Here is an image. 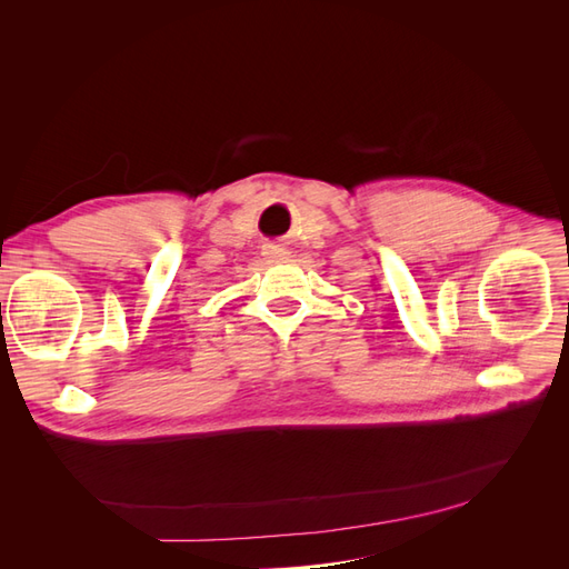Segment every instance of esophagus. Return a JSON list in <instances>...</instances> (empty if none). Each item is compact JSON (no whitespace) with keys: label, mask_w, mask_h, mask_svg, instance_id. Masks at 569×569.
Segmentation results:
<instances>
[{"label":"esophagus","mask_w":569,"mask_h":569,"mask_svg":"<svg viewBox=\"0 0 569 569\" xmlns=\"http://www.w3.org/2000/svg\"><path fill=\"white\" fill-rule=\"evenodd\" d=\"M266 256H268V261H272V263H287L291 258V251L287 247H268Z\"/></svg>","instance_id":"obj_1"}]
</instances>
